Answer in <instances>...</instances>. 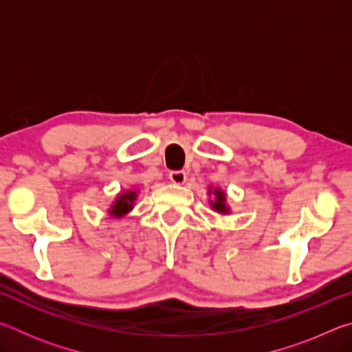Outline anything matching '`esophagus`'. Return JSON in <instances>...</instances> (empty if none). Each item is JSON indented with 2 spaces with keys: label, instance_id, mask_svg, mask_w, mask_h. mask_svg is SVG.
<instances>
[{
  "label": "esophagus",
  "instance_id": "esophagus-1",
  "mask_svg": "<svg viewBox=\"0 0 352 352\" xmlns=\"http://www.w3.org/2000/svg\"><path fill=\"white\" fill-rule=\"evenodd\" d=\"M169 180L174 184H184V182H186V172H184V170H172L169 174Z\"/></svg>",
  "mask_w": 352,
  "mask_h": 352
}]
</instances>
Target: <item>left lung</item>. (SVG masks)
I'll return each mask as SVG.
<instances>
[{
  "label": "left lung",
  "instance_id": "left-lung-1",
  "mask_svg": "<svg viewBox=\"0 0 352 352\" xmlns=\"http://www.w3.org/2000/svg\"><path fill=\"white\" fill-rule=\"evenodd\" d=\"M208 195H210L211 200L208 201L211 206L212 211H216L220 216H230L231 214V208L226 204V192L222 188H214L210 186L208 188Z\"/></svg>",
  "mask_w": 352,
  "mask_h": 352
}]
</instances>
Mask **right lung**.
<instances>
[{"label":"right lung","instance_id":"right-lung-1","mask_svg":"<svg viewBox=\"0 0 352 352\" xmlns=\"http://www.w3.org/2000/svg\"><path fill=\"white\" fill-rule=\"evenodd\" d=\"M138 194H140L138 189H127V190H122V192H119L115 197V200L111 201L109 210H107L109 216L115 219L126 217L127 214L135 208V201L138 199Z\"/></svg>","mask_w":352,"mask_h":352}]
</instances>
